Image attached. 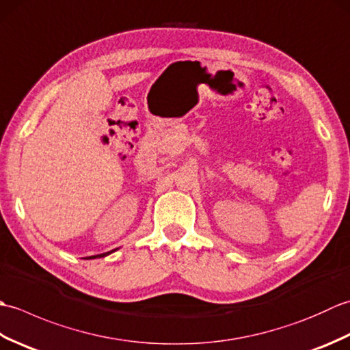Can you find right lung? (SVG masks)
I'll return each instance as SVG.
<instances>
[{"label":"right lung","mask_w":350,"mask_h":350,"mask_svg":"<svg viewBox=\"0 0 350 350\" xmlns=\"http://www.w3.org/2000/svg\"><path fill=\"white\" fill-rule=\"evenodd\" d=\"M109 252H113V251H109ZM109 252H105V254H99V256H92V257H88V258H96V257H105V256H108Z\"/></svg>","instance_id":"1"}]
</instances>
